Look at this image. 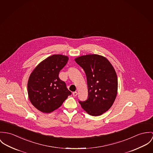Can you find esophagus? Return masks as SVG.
<instances>
[{
	"label": "esophagus",
	"mask_w": 153,
	"mask_h": 153,
	"mask_svg": "<svg viewBox=\"0 0 153 153\" xmlns=\"http://www.w3.org/2000/svg\"><path fill=\"white\" fill-rule=\"evenodd\" d=\"M73 96H76L77 95V91H74V92H73Z\"/></svg>",
	"instance_id": "obj_1"
}]
</instances>
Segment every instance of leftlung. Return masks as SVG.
<instances>
[{
	"mask_svg": "<svg viewBox=\"0 0 153 153\" xmlns=\"http://www.w3.org/2000/svg\"><path fill=\"white\" fill-rule=\"evenodd\" d=\"M74 60L85 71L88 86V99L79 102L90 115L99 116L113 104L118 89L117 76L110 62L104 56L87 54Z\"/></svg>",
	"mask_w": 153,
	"mask_h": 153,
	"instance_id": "1",
	"label": "left lung"
}]
</instances>
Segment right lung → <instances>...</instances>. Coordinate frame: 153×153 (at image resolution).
Returning a JSON list of instances; mask_svg holds the SVG:
<instances>
[{"label":"right lung","mask_w":153,"mask_h":153,"mask_svg":"<svg viewBox=\"0 0 153 153\" xmlns=\"http://www.w3.org/2000/svg\"><path fill=\"white\" fill-rule=\"evenodd\" d=\"M67 56L54 54L41 62L30 74L28 96L39 111L49 113L60 107L71 93L59 77L60 71L68 62Z\"/></svg>","instance_id":"obj_1"}]
</instances>
